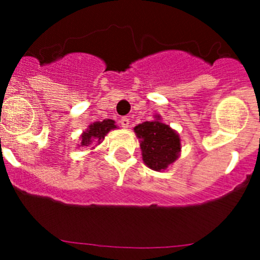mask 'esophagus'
Here are the masks:
<instances>
[{
	"label": "esophagus",
	"instance_id": "1",
	"mask_svg": "<svg viewBox=\"0 0 260 260\" xmlns=\"http://www.w3.org/2000/svg\"><path fill=\"white\" fill-rule=\"evenodd\" d=\"M119 123H121V126H122L123 128H127L128 126H130V119H128L127 117H122L121 121H119Z\"/></svg>",
	"mask_w": 260,
	"mask_h": 260
}]
</instances>
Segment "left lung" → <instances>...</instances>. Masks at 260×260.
<instances>
[{
    "label": "left lung",
    "mask_w": 260,
    "mask_h": 260,
    "mask_svg": "<svg viewBox=\"0 0 260 260\" xmlns=\"http://www.w3.org/2000/svg\"><path fill=\"white\" fill-rule=\"evenodd\" d=\"M153 121H146L134 127L139 139L142 158L147 167L156 172L168 169L181 153V138L176 130L155 116Z\"/></svg>",
    "instance_id": "left-lung-1"
}]
</instances>
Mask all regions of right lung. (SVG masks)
Here are the masks:
<instances>
[{"mask_svg": "<svg viewBox=\"0 0 260 260\" xmlns=\"http://www.w3.org/2000/svg\"><path fill=\"white\" fill-rule=\"evenodd\" d=\"M114 128H117V125L113 119L110 118L91 123V125L87 127V130H84V132L82 133V135H80V143L78 144V147L91 146L92 143L100 144L104 141L105 135H107L110 130H114Z\"/></svg>", "mask_w": 260, "mask_h": 260, "instance_id": "right-lung-1", "label": "right lung"}]
</instances>
